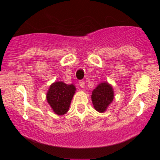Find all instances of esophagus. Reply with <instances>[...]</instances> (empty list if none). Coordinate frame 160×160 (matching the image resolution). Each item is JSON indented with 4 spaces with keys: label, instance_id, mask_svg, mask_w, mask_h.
I'll return each mask as SVG.
<instances>
[{
    "label": "esophagus",
    "instance_id": "34e87169",
    "mask_svg": "<svg viewBox=\"0 0 160 160\" xmlns=\"http://www.w3.org/2000/svg\"><path fill=\"white\" fill-rule=\"evenodd\" d=\"M79 85H80V88H84V86H85V82L83 81V80H80V81H79Z\"/></svg>",
    "mask_w": 160,
    "mask_h": 160
}]
</instances>
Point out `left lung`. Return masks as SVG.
Returning <instances> with one entry per match:
<instances>
[{
  "label": "left lung",
  "instance_id": "left-lung-1",
  "mask_svg": "<svg viewBox=\"0 0 160 160\" xmlns=\"http://www.w3.org/2000/svg\"><path fill=\"white\" fill-rule=\"evenodd\" d=\"M91 100L95 110L101 113L104 112L114 100L112 86L107 82L98 84L92 92Z\"/></svg>",
  "mask_w": 160,
  "mask_h": 160
}]
</instances>
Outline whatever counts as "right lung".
<instances>
[{
    "instance_id": "right-lung-1",
    "label": "right lung",
    "mask_w": 160,
    "mask_h": 160,
    "mask_svg": "<svg viewBox=\"0 0 160 160\" xmlns=\"http://www.w3.org/2000/svg\"><path fill=\"white\" fill-rule=\"evenodd\" d=\"M75 91L73 84H67L62 81L55 82L50 85L46 100L55 114L63 115L68 111Z\"/></svg>"
}]
</instances>
